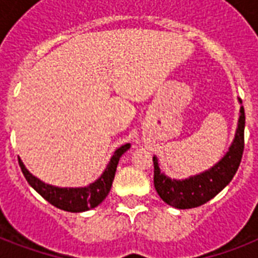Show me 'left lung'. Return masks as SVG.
Wrapping results in <instances>:
<instances>
[{
	"label": "left lung",
	"mask_w": 258,
	"mask_h": 258,
	"mask_svg": "<svg viewBox=\"0 0 258 258\" xmlns=\"http://www.w3.org/2000/svg\"><path fill=\"white\" fill-rule=\"evenodd\" d=\"M240 103L242 101L240 100ZM244 130L245 111L241 105L236 135L228 153L212 169L187 179H171L165 175L159 169L157 157H154V186L159 197L166 204L176 209L198 208L214 198L225 186H228L238 170L244 153Z\"/></svg>",
	"instance_id": "1"
}]
</instances>
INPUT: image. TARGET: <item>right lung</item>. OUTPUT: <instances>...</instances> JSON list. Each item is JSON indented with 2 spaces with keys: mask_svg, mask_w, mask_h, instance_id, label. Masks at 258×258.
<instances>
[{
  "mask_svg": "<svg viewBox=\"0 0 258 258\" xmlns=\"http://www.w3.org/2000/svg\"><path fill=\"white\" fill-rule=\"evenodd\" d=\"M128 149V143L119 147L113 153L111 161L105 167L104 172L100 175V178L95 180L93 183L86 186V187H57V186H52V184L45 183V182H42L34 175H32L26 170L20 158H18V163H20L21 171L25 176V179L28 180V183L44 200H46L56 208L66 210V212L80 213L96 208L97 205H100L105 200V197L108 196L111 186H112L119 159Z\"/></svg>",
  "mask_w": 258,
  "mask_h": 258,
  "instance_id": "add662e5",
  "label": "right lung"
}]
</instances>
